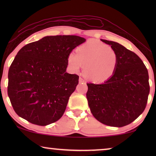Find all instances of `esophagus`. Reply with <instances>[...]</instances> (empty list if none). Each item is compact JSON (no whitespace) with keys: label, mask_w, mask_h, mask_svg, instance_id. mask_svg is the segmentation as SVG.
Here are the masks:
<instances>
[{"label":"esophagus","mask_w":156,"mask_h":156,"mask_svg":"<svg viewBox=\"0 0 156 156\" xmlns=\"http://www.w3.org/2000/svg\"><path fill=\"white\" fill-rule=\"evenodd\" d=\"M79 83H85V81H84V79H83L82 78H79Z\"/></svg>","instance_id":"34e87169"}]
</instances>
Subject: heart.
Listing matches in <instances>:
<instances>
[{
  "instance_id": "obj_1",
  "label": "heart",
  "mask_w": 156,
  "mask_h": 156,
  "mask_svg": "<svg viewBox=\"0 0 156 156\" xmlns=\"http://www.w3.org/2000/svg\"><path fill=\"white\" fill-rule=\"evenodd\" d=\"M76 54L70 53L67 63L73 72H78L84 65V73L94 82H102L112 77L116 69L118 57L109 46L91 40L79 46Z\"/></svg>"
}]
</instances>
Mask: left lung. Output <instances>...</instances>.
Returning <instances> with one entry per match:
<instances>
[{
    "mask_svg": "<svg viewBox=\"0 0 156 156\" xmlns=\"http://www.w3.org/2000/svg\"><path fill=\"white\" fill-rule=\"evenodd\" d=\"M116 52L114 73L101 84L87 83L92 114L104 125L122 127L133 122L147 106L150 87L146 66L138 55L118 43L101 40Z\"/></svg>",
    "mask_w": 156,
    "mask_h": 156,
    "instance_id": "obj_1",
    "label": "left lung"
}]
</instances>
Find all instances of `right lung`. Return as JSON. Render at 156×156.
<instances>
[{
  "instance_id": "obj_1",
  "label": "right lung",
  "mask_w": 156,
  "mask_h": 156,
  "mask_svg": "<svg viewBox=\"0 0 156 156\" xmlns=\"http://www.w3.org/2000/svg\"><path fill=\"white\" fill-rule=\"evenodd\" d=\"M85 41L78 36H45L19 50L9 69L7 94L20 117L40 126L62 117L79 79L66 72L67 56Z\"/></svg>"
}]
</instances>
